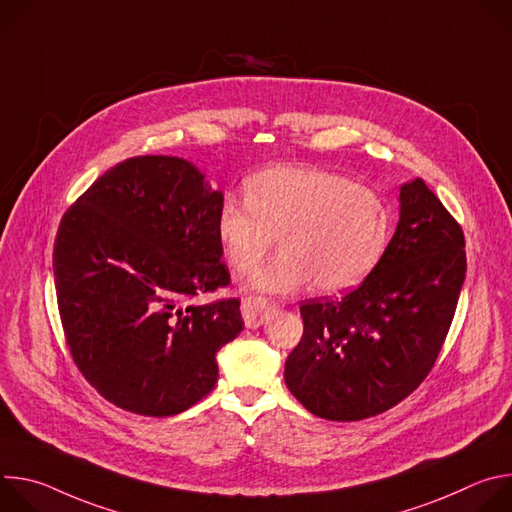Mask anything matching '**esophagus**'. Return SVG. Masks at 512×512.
Listing matches in <instances>:
<instances>
[{"instance_id":"esophagus-1","label":"esophagus","mask_w":512,"mask_h":512,"mask_svg":"<svg viewBox=\"0 0 512 512\" xmlns=\"http://www.w3.org/2000/svg\"><path fill=\"white\" fill-rule=\"evenodd\" d=\"M275 308V304H271L265 298H245L241 304V312H243V320L247 328H257L263 324L265 316Z\"/></svg>"}]
</instances>
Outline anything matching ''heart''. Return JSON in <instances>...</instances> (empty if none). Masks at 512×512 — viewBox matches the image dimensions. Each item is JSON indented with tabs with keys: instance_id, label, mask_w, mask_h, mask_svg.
Here are the masks:
<instances>
[{
	"instance_id": "1",
	"label": "heart",
	"mask_w": 512,
	"mask_h": 512,
	"mask_svg": "<svg viewBox=\"0 0 512 512\" xmlns=\"http://www.w3.org/2000/svg\"><path fill=\"white\" fill-rule=\"evenodd\" d=\"M216 237L237 273H251L277 237L281 251L255 273L257 289L289 294L314 281L318 291L338 294L358 285L381 259L389 212L367 186L285 164L251 176L245 200L231 194L223 200Z\"/></svg>"
}]
</instances>
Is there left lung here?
<instances>
[{"instance_id":"left-lung-1","label":"left lung","mask_w":512,"mask_h":512,"mask_svg":"<svg viewBox=\"0 0 512 512\" xmlns=\"http://www.w3.org/2000/svg\"><path fill=\"white\" fill-rule=\"evenodd\" d=\"M401 218L383 257L342 298L300 306L304 334L285 385L310 413L360 421L409 397L450 332L466 277L456 218L417 178L401 186Z\"/></svg>"}]
</instances>
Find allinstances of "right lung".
<instances>
[{
    "label": "right lung",
    "instance_id": "add662e5",
    "mask_svg": "<svg viewBox=\"0 0 512 512\" xmlns=\"http://www.w3.org/2000/svg\"><path fill=\"white\" fill-rule=\"evenodd\" d=\"M221 204L190 162L137 156L64 212L52 253L60 322L72 360L109 403L168 417L214 389L216 352L245 326L241 300L188 302L231 283Z\"/></svg>",
    "mask_w": 512,
    "mask_h": 512
}]
</instances>
